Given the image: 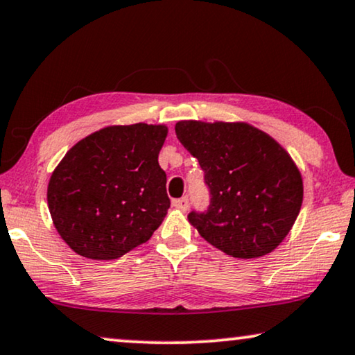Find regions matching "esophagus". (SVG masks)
<instances>
[{"mask_svg":"<svg viewBox=\"0 0 355 355\" xmlns=\"http://www.w3.org/2000/svg\"><path fill=\"white\" fill-rule=\"evenodd\" d=\"M173 205L179 209H182V211H186V209L189 208V197H182V198H178L174 200Z\"/></svg>","mask_w":355,"mask_h":355,"instance_id":"esophagus-1","label":"esophagus"}]
</instances>
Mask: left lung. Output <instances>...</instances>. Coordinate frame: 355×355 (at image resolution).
I'll return each mask as SVG.
<instances>
[{
	"label": "left lung",
	"mask_w": 355,
	"mask_h": 355,
	"mask_svg": "<svg viewBox=\"0 0 355 355\" xmlns=\"http://www.w3.org/2000/svg\"><path fill=\"white\" fill-rule=\"evenodd\" d=\"M178 139L198 160L209 192L189 220L234 258L270 253L288 235L302 205V179L291 157L246 123H176Z\"/></svg>",
	"instance_id": "obj_1"
}]
</instances>
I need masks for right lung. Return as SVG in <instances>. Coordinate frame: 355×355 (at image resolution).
I'll return each instance as SVG.
<instances>
[{
  "label": "right lung",
  "mask_w": 355,
  "mask_h": 355,
  "mask_svg": "<svg viewBox=\"0 0 355 355\" xmlns=\"http://www.w3.org/2000/svg\"><path fill=\"white\" fill-rule=\"evenodd\" d=\"M166 128L109 126L75 144L54 169L48 205L60 237L89 259H116L146 243L169 208L158 165Z\"/></svg>",
  "instance_id": "1"
}]
</instances>
